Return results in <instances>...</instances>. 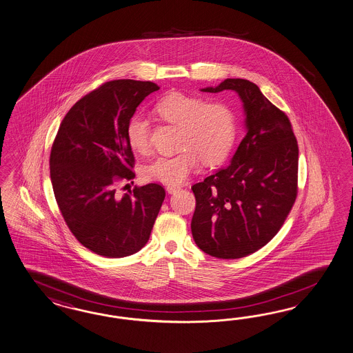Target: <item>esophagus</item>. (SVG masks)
Masks as SVG:
<instances>
[{
	"instance_id": "esophagus-1",
	"label": "esophagus",
	"mask_w": 353,
	"mask_h": 353,
	"mask_svg": "<svg viewBox=\"0 0 353 353\" xmlns=\"http://www.w3.org/2000/svg\"><path fill=\"white\" fill-rule=\"evenodd\" d=\"M181 188L180 186H174V185H168L167 186V192L168 194H174V192H179Z\"/></svg>"
}]
</instances>
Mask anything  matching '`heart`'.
Instances as JSON below:
<instances>
[{
	"label": "heart",
	"mask_w": 353,
	"mask_h": 353,
	"mask_svg": "<svg viewBox=\"0 0 353 353\" xmlns=\"http://www.w3.org/2000/svg\"><path fill=\"white\" fill-rule=\"evenodd\" d=\"M163 120L181 128L182 151L172 157H158L145 167V179L167 185H179L198 168L201 159L205 164L224 161L235 141L234 114L220 102H205L201 98L173 93L157 105ZM127 139L132 149L143 152L149 149L148 119L136 115L127 125Z\"/></svg>",
	"instance_id": "obj_1"
}]
</instances>
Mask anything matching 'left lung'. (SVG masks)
<instances>
[{
    "instance_id": "1",
    "label": "left lung",
    "mask_w": 353,
    "mask_h": 353,
    "mask_svg": "<svg viewBox=\"0 0 353 353\" xmlns=\"http://www.w3.org/2000/svg\"><path fill=\"white\" fill-rule=\"evenodd\" d=\"M234 90L245 110L246 134L230 164L192 185V238L203 252L239 259L265 246L298 195L299 149L288 115L245 79H226L207 93Z\"/></svg>"
}]
</instances>
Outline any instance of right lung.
<instances>
[{
  "instance_id": "obj_1",
  "label": "right lung",
  "mask_w": 353,
  "mask_h": 353,
  "mask_svg": "<svg viewBox=\"0 0 353 353\" xmlns=\"http://www.w3.org/2000/svg\"><path fill=\"white\" fill-rule=\"evenodd\" d=\"M151 81L114 80L79 99L64 117L50 152V179L64 221L97 255L124 257L149 241L165 198L159 183L120 195V181L134 179L128 121L150 93Z\"/></svg>"
}]
</instances>
